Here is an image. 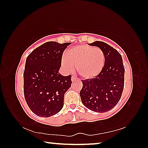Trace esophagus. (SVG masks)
I'll use <instances>...</instances> for the list:
<instances>
[{
	"label": "esophagus",
	"instance_id": "1",
	"mask_svg": "<svg viewBox=\"0 0 148 148\" xmlns=\"http://www.w3.org/2000/svg\"><path fill=\"white\" fill-rule=\"evenodd\" d=\"M71 79H72V82H74V81H76V80H77V78H76V77H75L74 76H72L71 77Z\"/></svg>",
	"mask_w": 148,
	"mask_h": 148
}]
</instances>
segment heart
Segmentation results:
<instances>
[{
  "mask_svg": "<svg viewBox=\"0 0 148 148\" xmlns=\"http://www.w3.org/2000/svg\"><path fill=\"white\" fill-rule=\"evenodd\" d=\"M105 64L104 51L99 48L87 44L74 46L62 57L61 65L66 72L74 71L75 66L79 76L90 79L101 73Z\"/></svg>",
  "mask_w": 148,
  "mask_h": 148,
  "instance_id": "heart-1",
  "label": "heart"
}]
</instances>
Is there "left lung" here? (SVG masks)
Masks as SVG:
<instances>
[{
  "label": "left lung",
  "mask_w": 148,
  "mask_h": 148,
  "mask_svg": "<svg viewBox=\"0 0 148 148\" xmlns=\"http://www.w3.org/2000/svg\"><path fill=\"white\" fill-rule=\"evenodd\" d=\"M90 46L104 51L105 64L102 71L95 78L82 80L83 87L79 92L83 104L95 112L104 113L116 106L124 87L125 68L122 57L114 47L101 41Z\"/></svg>",
  "instance_id": "obj_1"
}]
</instances>
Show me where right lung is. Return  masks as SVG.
Wrapping results in <instances>:
<instances>
[{
    "label": "right lung",
    "mask_w": 148,
    "mask_h": 148,
    "mask_svg": "<svg viewBox=\"0 0 148 148\" xmlns=\"http://www.w3.org/2000/svg\"><path fill=\"white\" fill-rule=\"evenodd\" d=\"M70 44L47 42L27 57L24 96L29 108L40 117L53 116L63 107L64 93L71 86V76H62L59 71L62 53Z\"/></svg>",
    "instance_id": "obj_1"
}]
</instances>
